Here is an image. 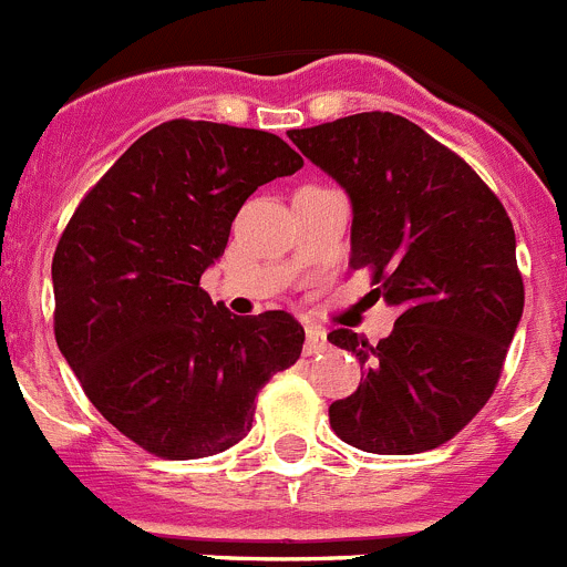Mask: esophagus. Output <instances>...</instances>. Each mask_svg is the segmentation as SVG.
I'll use <instances>...</instances> for the list:
<instances>
[{
	"instance_id": "esophagus-1",
	"label": "esophagus",
	"mask_w": 567,
	"mask_h": 567,
	"mask_svg": "<svg viewBox=\"0 0 567 567\" xmlns=\"http://www.w3.org/2000/svg\"><path fill=\"white\" fill-rule=\"evenodd\" d=\"M327 349V332L319 327H308V338H305V352L316 355V352H324Z\"/></svg>"
}]
</instances>
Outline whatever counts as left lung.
Here are the masks:
<instances>
[{"instance_id": "1", "label": "left lung", "mask_w": 567, "mask_h": 567, "mask_svg": "<svg viewBox=\"0 0 567 567\" xmlns=\"http://www.w3.org/2000/svg\"><path fill=\"white\" fill-rule=\"evenodd\" d=\"M288 136L349 193V266L400 308L378 347L343 327L327 336L367 369L330 427L367 453L433 451L486 405L523 316L509 215L458 153L391 111Z\"/></svg>"}]
</instances>
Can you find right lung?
Listing matches in <instances>:
<instances>
[{"mask_svg":"<svg viewBox=\"0 0 567 567\" xmlns=\"http://www.w3.org/2000/svg\"><path fill=\"white\" fill-rule=\"evenodd\" d=\"M305 158L268 131L204 120L156 125L69 218L55 257V341L94 409L171 462L229 451L259 389L301 355L285 310L231 316L200 274L248 195Z\"/></svg>","mask_w":567,"mask_h":567,"instance_id":"add662e5","label":"right lung"}]
</instances>
